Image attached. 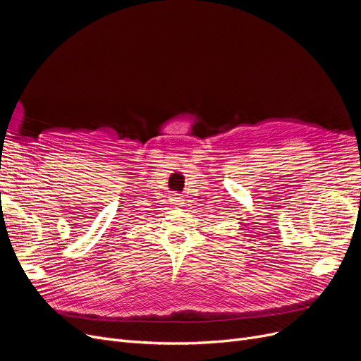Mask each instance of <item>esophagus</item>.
<instances>
[{
    "instance_id": "1",
    "label": "esophagus",
    "mask_w": 361,
    "mask_h": 361,
    "mask_svg": "<svg viewBox=\"0 0 361 361\" xmlns=\"http://www.w3.org/2000/svg\"><path fill=\"white\" fill-rule=\"evenodd\" d=\"M170 200H171L173 206H180V204H182V201H183V198H182L179 194H173Z\"/></svg>"
}]
</instances>
